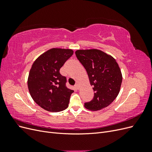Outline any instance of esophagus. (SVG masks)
<instances>
[{
  "mask_svg": "<svg viewBox=\"0 0 152 152\" xmlns=\"http://www.w3.org/2000/svg\"><path fill=\"white\" fill-rule=\"evenodd\" d=\"M75 88H76L77 89H79V88H80V86H79V84H76L75 85Z\"/></svg>",
  "mask_w": 152,
  "mask_h": 152,
  "instance_id": "esophagus-1",
  "label": "esophagus"
}]
</instances>
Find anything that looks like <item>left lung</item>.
Masks as SVG:
<instances>
[{
    "label": "left lung",
    "instance_id": "obj_1",
    "mask_svg": "<svg viewBox=\"0 0 152 152\" xmlns=\"http://www.w3.org/2000/svg\"><path fill=\"white\" fill-rule=\"evenodd\" d=\"M75 54L85 68L94 92L93 99L84 104L85 108L97 111L107 107L117 98L122 81L116 60L111 55L96 49L77 50Z\"/></svg>",
    "mask_w": 152,
    "mask_h": 152
}]
</instances>
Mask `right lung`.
I'll return each mask as SVG.
<instances>
[{
  "mask_svg": "<svg viewBox=\"0 0 152 152\" xmlns=\"http://www.w3.org/2000/svg\"><path fill=\"white\" fill-rule=\"evenodd\" d=\"M73 54L72 49L52 48L32 64L27 81L29 93L34 102L47 111L58 112L68 107L73 91L67 88L66 77L59 70Z\"/></svg>",
  "mask_w": 152,
  "mask_h": 152,
  "instance_id": "1",
  "label": "right lung"
}]
</instances>
